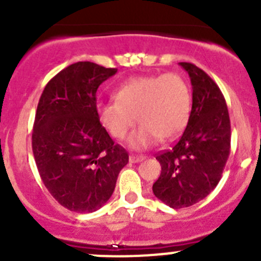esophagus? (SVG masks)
I'll use <instances>...</instances> for the list:
<instances>
[{
  "mask_svg": "<svg viewBox=\"0 0 261 261\" xmlns=\"http://www.w3.org/2000/svg\"><path fill=\"white\" fill-rule=\"evenodd\" d=\"M144 159H145V156H144V155H130V156H128V160H130V163L143 162Z\"/></svg>",
  "mask_w": 261,
  "mask_h": 261,
  "instance_id": "34e87169",
  "label": "esophagus"
}]
</instances>
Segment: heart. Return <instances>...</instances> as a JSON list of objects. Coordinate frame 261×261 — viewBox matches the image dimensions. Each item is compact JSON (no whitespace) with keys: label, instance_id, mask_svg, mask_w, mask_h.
Masks as SVG:
<instances>
[{"label":"heart","instance_id":"b5f03b06","mask_svg":"<svg viewBox=\"0 0 261 261\" xmlns=\"http://www.w3.org/2000/svg\"><path fill=\"white\" fill-rule=\"evenodd\" d=\"M114 96L116 101L97 103V118L112 138L122 140L138 117L141 125L128 139L135 150L151 146L159 138L177 136L191 115V91L175 73L133 78L118 87Z\"/></svg>","mask_w":261,"mask_h":261}]
</instances>
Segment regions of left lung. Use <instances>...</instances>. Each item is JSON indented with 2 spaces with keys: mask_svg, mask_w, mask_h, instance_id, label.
Segmentation results:
<instances>
[{
  "mask_svg": "<svg viewBox=\"0 0 261 261\" xmlns=\"http://www.w3.org/2000/svg\"><path fill=\"white\" fill-rule=\"evenodd\" d=\"M191 78L192 111L186 130L170 150L156 156L162 173L152 184L155 197L184 208L216 188L230 155L231 125L217 84L192 63H179Z\"/></svg>",
  "mask_w": 261,
  "mask_h": 261,
  "instance_id": "1",
  "label": "left lung"
}]
</instances>
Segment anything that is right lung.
<instances>
[{"label": "right lung", "mask_w": 261, "mask_h": 261, "mask_svg": "<svg viewBox=\"0 0 261 261\" xmlns=\"http://www.w3.org/2000/svg\"><path fill=\"white\" fill-rule=\"evenodd\" d=\"M117 73L78 62L49 81L39 99L33 152L43 183L69 211L89 213L112 196L128 154L110 138L96 115V92Z\"/></svg>", "instance_id": "right-lung-1"}]
</instances>
